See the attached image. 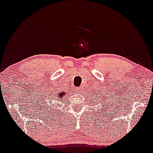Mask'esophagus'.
I'll return each instance as SVG.
<instances>
[{"mask_svg":"<svg viewBox=\"0 0 153 153\" xmlns=\"http://www.w3.org/2000/svg\"><path fill=\"white\" fill-rule=\"evenodd\" d=\"M82 89H83V88H82V87H79L78 88V92H81L82 91Z\"/></svg>","mask_w":153,"mask_h":153,"instance_id":"1","label":"esophagus"}]
</instances>
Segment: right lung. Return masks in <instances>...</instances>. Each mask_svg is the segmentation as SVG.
<instances>
[{
  "label": "right lung",
  "instance_id": "right-lung-1",
  "mask_svg": "<svg viewBox=\"0 0 153 153\" xmlns=\"http://www.w3.org/2000/svg\"><path fill=\"white\" fill-rule=\"evenodd\" d=\"M65 95H66V91H60V92H57V93H56V96L57 97V100H62V99H63V97L65 96ZM55 98H56V97H55ZM51 105L46 104V106H47L48 108Z\"/></svg>",
  "mask_w": 153,
  "mask_h": 153
}]
</instances>
